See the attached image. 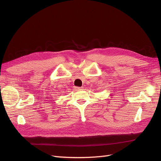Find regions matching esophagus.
<instances>
[{"mask_svg":"<svg viewBox=\"0 0 161 161\" xmlns=\"http://www.w3.org/2000/svg\"><path fill=\"white\" fill-rule=\"evenodd\" d=\"M82 89H83V87H75V89H76V90H81Z\"/></svg>","mask_w":161,"mask_h":161,"instance_id":"esophagus-1","label":"esophagus"}]
</instances>
